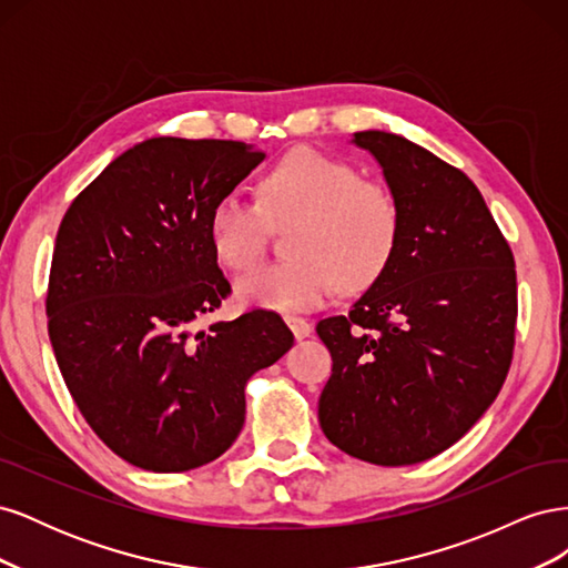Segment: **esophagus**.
<instances>
[{"mask_svg":"<svg viewBox=\"0 0 568 568\" xmlns=\"http://www.w3.org/2000/svg\"><path fill=\"white\" fill-rule=\"evenodd\" d=\"M284 322L288 324V329L294 332V336L301 341V338H305V336H311V332H313V324L307 322V320H303V317H296V315H284Z\"/></svg>","mask_w":568,"mask_h":568,"instance_id":"obj_1","label":"esophagus"}]
</instances>
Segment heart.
Returning <instances> with one entry per match:
<instances>
[{"mask_svg":"<svg viewBox=\"0 0 568 568\" xmlns=\"http://www.w3.org/2000/svg\"><path fill=\"white\" fill-rule=\"evenodd\" d=\"M267 222L286 227V261L257 267L236 282L248 307L298 313L322 305L338 286L363 291L390 265L400 239L393 192L315 149H296L265 175L261 201L222 196L209 220L217 261L251 270L265 251Z\"/></svg>","mask_w":568,"mask_h":568,"instance_id":"b5f03b06","label":"heart"}]
</instances>
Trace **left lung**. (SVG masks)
<instances>
[{"mask_svg": "<svg viewBox=\"0 0 568 568\" xmlns=\"http://www.w3.org/2000/svg\"><path fill=\"white\" fill-rule=\"evenodd\" d=\"M400 205L390 265L317 334L332 353L320 426L382 467L448 450L484 417L511 365L517 270L476 184L400 134L365 130Z\"/></svg>", "mask_w": 568, "mask_h": 568, "instance_id": "obj_1", "label": "left lung"}]
</instances>
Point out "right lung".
<instances>
[{"instance_id":"right-lung-1","label":"right lung","mask_w":568,"mask_h":568,"mask_svg":"<svg viewBox=\"0 0 568 568\" xmlns=\"http://www.w3.org/2000/svg\"><path fill=\"white\" fill-rule=\"evenodd\" d=\"M263 159L244 142L153 136L111 161L61 220L51 348L92 432L134 467L217 459L244 426L246 382L294 346L270 311L199 329L232 291L211 213Z\"/></svg>"}]
</instances>
